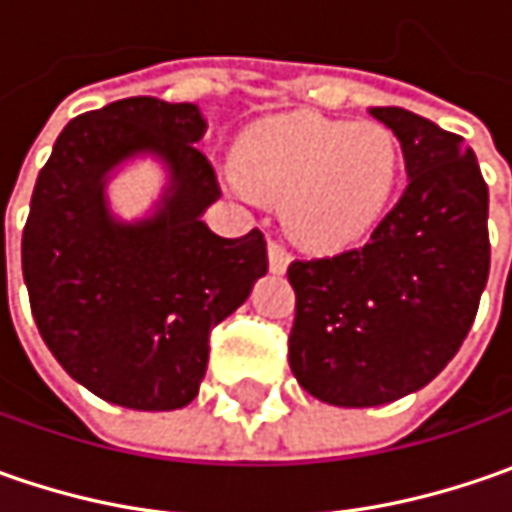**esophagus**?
Returning a JSON list of instances; mask_svg holds the SVG:
<instances>
[{
  "label": "esophagus",
  "instance_id": "esophagus-1",
  "mask_svg": "<svg viewBox=\"0 0 512 512\" xmlns=\"http://www.w3.org/2000/svg\"><path fill=\"white\" fill-rule=\"evenodd\" d=\"M267 259H270V270H273V273H285L287 265H290L287 247L282 245V242H276V239L267 242Z\"/></svg>",
  "mask_w": 512,
  "mask_h": 512
}]
</instances>
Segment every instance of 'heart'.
<instances>
[{"label":"heart","mask_w":512,"mask_h":512,"mask_svg":"<svg viewBox=\"0 0 512 512\" xmlns=\"http://www.w3.org/2000/svg\"><path fill=\"white\" fill-rule=\"evenodd\" d=\"M239 190L282 202L287 230L310 247L362 236L390 205L402 148L379 122L282 116L253 128L236 150Z\"/></svg>","instance_id":"heart-1"}]
</instances>
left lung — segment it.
Here are the masks:
<instances>
[{
	"label": "left lung",
	"mask_w": 512,
	"mask_h": 512,
	"mask_svg": "<svg viewBox=\"0 0 512 512\" xmlns=\"http://www.w3.org/2000/svg\"><path fill=\"white\" fill-rule=\"evenodd\" d=\"M370 113L402 142V199L364 245L287 267L296 290L287 362L333 407H376L433 382L467 339L490 273L476 153L410 110Z\"/></svg>",
	"instance_id": "left-lung-1"
}]
</instances>
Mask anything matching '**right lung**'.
<instances>
[{"mask_svg":"<svg viewBox=\"0 0 512 512\" xmlns=\"http://www.w3.org/2000/svg\"><path fill=\"white\" fill-rule=\"evenodd\" d=\"M196 105L130 96L70 119L39 170L22 230L30 313L56 362L130 410H179L205 379L210 330L267 273L265 233L222 239L202 210L222 196L196 142ZM139 149L174 170L166 207L142 226L109 219L104 173Z\"/></svg>","mask_w":512,"mask_h":512,"instance_id":"right-lung-1","label":"right lung"}]
</instances>
